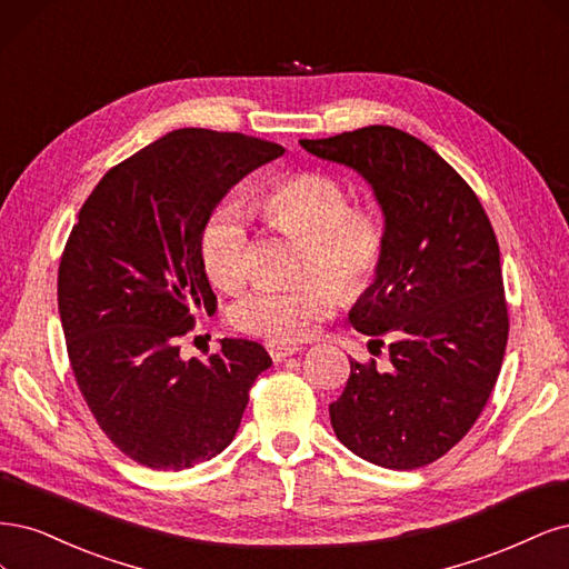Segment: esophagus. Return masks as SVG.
I'll use <instances>...</instances> for the list:
<instances>
[{
	"mask_svg": "<svg viewBox=\"0 0 569 569\" xmlns=\"http://www.w3.org/2000/svg\"><path fill=\"white\" fill-rule=\"evenodd\" d=\"M302 347H296V345H283V342H267V352L273 361H283L286 357L300 352Z\"/></svg>",
	"mask_w": 569,
	"mask_h": 569,
	"instance_id": "esophagus-1",
	"label": "esophagus"
}]
</instances>
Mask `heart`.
Masks as SVG:
<instances>
[{"mask_svg":"<svg viewBox=\"0 0 569 569\" xmlns=\"http://www.w3.org/2000/svg\"><path fill=\"white\" fill-rule=\"evenodd\" d=\"M271 229L307 243L296 288H258L236 300L229 321L236 331L269 342H298L333 315L345 296L369 290L388 260V229L369 206H352L340 181L323 172L286 177L262 198ZM198 258L206 277L222 290L241 288L250 277V236L243 212L231 203L214 208L198 233ZM326 272L331 280L317 278Z\"/></svg>","mask_w":569,"mask_h":569,"instance_id":"heart-1","label":"heart"}]
</instances>
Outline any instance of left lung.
I'll use <instances>...</instances> for the list:
<instances>
[{
    "mask_svg": "<svg viewBox=\"0 0 569 569\" xmlns=\"http://www.w3.org/2000/svg\"><path fill=\"white\" fill-rule=\"evenodd\" d=\"M300 143L369 179L388 229V260L350 321L392 338V369L350 361L328 407L333 430L363 461L423 468L461 442L501 371L510 319L497 233L468 181L407 132L371 124Z\"/></svg>",
    "mask_w": 569,
    "mask_h": 569,
    "instance_id": "left-lung-1",
    "label": "left lung"
}]
</instances>
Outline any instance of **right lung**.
Instances as JSON below:
<instances>
[{"instance_id":"obj_1","label":"right lung","mask_w":569,"mask_h":569,"mask_svg":"<svg viewBox=\"0 0 569 569\" xmlns=\"http://www.w3.org/2000/svg\"><path fill=\"white\" fill-rule=\"evenodd\" d=\"M283 153L187 127L118 162L80 208L59 264L66 350L91 416L139 466L184 470L224 451L271 366L252 340L224 338L206 361L181 359L179 342L217 300L200 227L238 179Z\"/></svg>"}]
</instances>
